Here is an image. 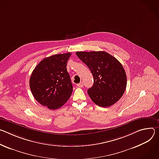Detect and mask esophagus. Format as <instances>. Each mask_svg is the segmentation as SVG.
Listing matches in <instances>:
<instances>
[{
    "mask_svg": "<svg viewBox=\"0 0 159 159\" xmlns=\"http://www.w3.org/2000/svg\"><path fill=\"white\" fill-rule=\"evenodd\" d=\"M77 86H78V87H80V88L83 87V82H81V83L77 84Z\"/></svg>",
    "mask_w": 159,
    "mask_h": 159,
    "instance_id": "obj_1",
    "label": "esophagus"
}]
</instances>
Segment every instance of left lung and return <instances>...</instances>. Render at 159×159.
<instances>
[{
    "label": "left lung",
    "instance_id": "left-lung-1",
    "mask_svg": "<svg viewBox=\"0 0 159 159\" xmlns=\"http://www.w3.org/2000/svg\"><path fill=\"white\" fill-rule=\"evenodd\" d=\"M76 54L93 76V84L88 90L92 100L102 107L116 103L124 94L127 84L125 70L120 62L103 51L77 52Z\"/></svg>",
    "mask_w": 159,
    "mask_h": 159
}]
</instances>
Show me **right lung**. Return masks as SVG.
<instances>
[{
  "mask_svg": "<svg viewBox=\"0 0 159 159\" xmlns=\"http://www.w3.org/2000/svg\"><path fill=\"white\" fill-rule=\"evenodd\" d=\"M71 53L56 54L43 59L33 70L30 87L36 100L50 110L66 103L73 92V84L67 70Z\"/></svg>",
  "mask_w": 159,
  "mask_h": 159,
  "instance_id": "obj_1",
  "label": "right lung"
}]
</instances>
